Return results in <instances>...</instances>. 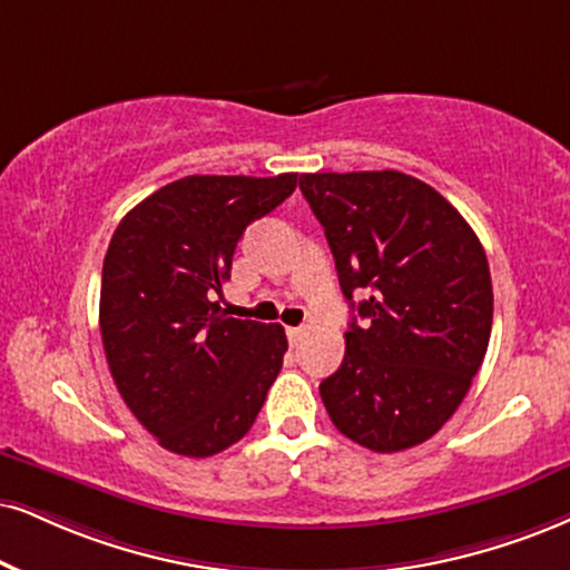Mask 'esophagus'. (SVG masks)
<instances>
[{
    "instance_id": "34e87169",
    "label": "esophagus",
    "mask_w": 570,
    "mask_h": 570,
    "mask_svg": "<svg viewBox=\"0 0 570 570\" xmlns=\"http://www.w3.org/2000/svg\"><path fill=\"white\" fill-rule=\"evenodd\" d=\"M306 330L304 327H287V341H291V346H298L301 341H304Z\"/></svg>"
}]
</instances>
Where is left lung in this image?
Here are the masks:
<instances>
[{
  "label": "left lung",
  "mask_w": 570,
  "mask_h": 570,
  "mask_svg": "<svg viewBox=\"0 0 570 570\" xmlns=\"http://www.w3.org/2000/svg\"><path fill=\"white\" fill-rule=\"evenodd\" d=\"M351 320L346 356L320 383L343 435L372 452L417 446L456 412L487 356L494 293L460 210L402 171L301 174ZM354 292L368 298L353 304Z\"/></svg>",
  "instance_id": "8db88e82"
}]
</instances>
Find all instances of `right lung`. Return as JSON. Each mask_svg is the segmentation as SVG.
I'll list each match as a JSON object with an SVG mask.
<instances>
[{"label":"right lung","instance_id":"1","mask_svg":"<svg viewBox=\"0 0 570 570\" xmlns=\"http://www.w3.org/2000/svg\"><path fill=\"white\" fill-rule=\"evenodd\" d=\"M298 174L185 177L135 206L102 264L110 375L168 452L210 456L240 441L283 367V325L227 317L214 301L250 222L291 198Z\"/></svg>","mask_w":570,"mask_h":570}]
</instances>
